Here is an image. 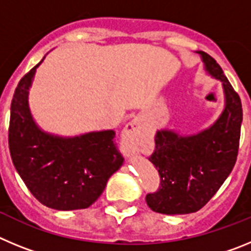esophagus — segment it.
<instances>
[{"label":"esophagus","instance_id":"1","mask_svg":"<svg viewBox=\"0 0 251 251\" xmlns=\"http://www.w3.org/2000/svg\"><path fill=\"white\" fill-rule=\"evenodd\" d=\"M142 143V129L138 119H133L124 127L122 132L121 147L126 156L134 153Z\"/></svg>","mask_w":251,"mask_h":251}]
</instances>
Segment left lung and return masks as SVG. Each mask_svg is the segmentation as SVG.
Masks as SVG:
<instances>
[{"label": "left lung", "instance_id": "1", "mask_svg": "<svg viewBox=\"0 0 251 251\" xmlns=\"http://www.w3.org/2000/svg\"><path fill=\"white\" fill-rule=\"evenodd\" d=\"M208 76L221 83L224 108L205 129L182 134L162 128L154 137L156 150L150 157L161 176V187L146 197L151 210L166 215L200 210L231 174L240 141L243 108L220 65L203 51H196Z\"/></svg>", "mask_w": 251, "mask_h": 251}]
</instances>
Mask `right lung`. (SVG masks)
Listing matches in <instances>:
<instances>
[{
	"instance_id": "1",
	"label": "right lung",
	"mask_w": 251,
	"mask_h": 251,
	"mask_svg": "<svg viewBox=\"0 0 251 251\" xmlns=\"http://www.w3.org/2000/svg\"><path fill=\"white\" fill-rule=\"evenodd\" d=\"M44 59L22 77L13 94L8 129L11 158L43 205L63 211L86 208L98 200L124 158L114 145L113 129L59 136L36 123L28 94Z\"/></svg>"
}]
</instances>
